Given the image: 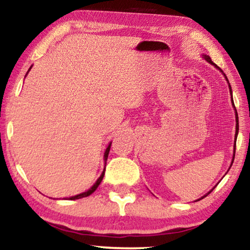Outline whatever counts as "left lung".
Masks as SVG:
<instances>
[{"label":"left lung","mask_w":250,"mask_h":250,"mask_svg":"<svg viewBox=\"0 0 250 250\" xmlns=\"http://www.w3.org/2000/svg\"><path fill=\"white\" fill-rule=\"evenodd\" d=\"M202 56H204V58H205L206 61H207L208 62H210L211 65H215L214 62H211V59H210V57H209V56H207V55H202ZM215 66H216V65H215ZM216 67H217V66H216ZM217 68H218V67H217ZM224 76H225V79L228 80V78H226V75H225V74H224ZM228 82H229V81H228ZM229 94H232V91H231V85L229 84ZM234 108H235V107H234ZM235 121H237V125H235V136H234V137H235V139H237L238 131H239V119H238V114H237V112H235ZM234 155H235V144H234V151H233V160H234ZM233 160H232V164H233ZM211 191H212V189H211ZM211 191H210V192H211ZM210 192H209V193H210ZM209 193H208V194H209ZM206 195H207V194H206ZM206 195H204V197H202L201 199H204V198L206 197ZM199 200H200V199H199ZM199 200H197V201H199Z\"/></svg>","instance_id":"1"}]
</instances>
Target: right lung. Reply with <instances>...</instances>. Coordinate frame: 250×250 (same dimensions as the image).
Instances as JSON below:
<instances>
[{"mask_svg": "<svg viewBox=\"0 0 250 250\" xmlns=\"http://www.w3.org/2000/svg\"><path fill=\"white\" fill-rule=\"evenodd\" d=\"M31 68H32V66H31ZM31 68H29V69H31ZM29 69H28V71H29ZM26 75H27V74H26ZM111 144H112V143H109V145L107 146V148H106V151L104 153V161H105V164H106V161H107V156H108V153H109V148H111ZM104 175H105V168H104V170H103V172H102L101 177L97 179V182H96L95 184L92 185L91 188L88 189V191H85V192H83V193H80V194L74 195V197H71V198H69V200H76V199H81V198L88 197V195L92 194V193H94L96 189H97L99 184H101V182L103 181V177H104Z\"/></svg>", "mask_w": 250, "mask_h": 250, "instance_id": "right-lung-1", "label": "right lung"}]
</instances>
